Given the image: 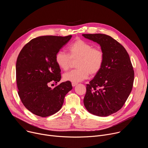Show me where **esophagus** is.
<instances>
[{
	"label": "esophagus",
	"mask_w": 148,
	"mask_h": 148,
	"mask_svg": "<svg viewBox=\"0 0 148 148\" xmlns=\"http://www.w3.org/2000/svg\"><path fill=\"white\" fill-rule=\"evenodd\" d=\"M76 85H77V82H72V86L73 87H75Z\"/></svg>",
	"instance_id": "obj_1"
}]
</instances>
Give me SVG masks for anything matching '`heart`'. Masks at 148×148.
Returning <instances> with one entry per match:
<instances>
[{"mask_svg": "<svg viewBox=\"0 0 148 148\" xmlns=\"http://www.w3.org/2000/svg\"><path fill=\"white\" fill-rule=\"evenodd\" d=\"M69 54L58 51L55 56V61L58 67L64 71L67 70L72 61L77 60V69L63 74V79L72 82H78L87 79L90 74H97L101 70L104 53L99 47H93L88 42L77 39L68 47Z\"/></svg>", "mask_w": 148, "mask_h": 148, "instance_id": "obj_1", "label": "heart"}]
</instances>
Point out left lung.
Instances as JSON below:
<instances>
[{"label":"left lung","instance_id":"1","mask_svg":"<svg viewBox=\"0 0 148 148\" xmlns=\"http://www.w3.org/2000/svg\"><path fill=\"white\" fill-rule=\"evenodd\" d=\"M97 42L104 53L101 70L87 84L84 104L95 115L107 116L119 111L133 87L134 71L128 53L118 42L104 34H83Z\"/></svg>","mask_w":148,"mask_h":148}]
</instances>
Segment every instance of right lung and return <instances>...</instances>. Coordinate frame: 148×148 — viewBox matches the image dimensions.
Returning a JSON list of instances; mask_svg holds the SVG:
<instances>
[{"mask_svg":"<svg viewBox=\"0 0 148 148\" xmlns=\"http://www.w3.org/2000/svg\"><path fill=\"white\" fill-rule=\"evenodd\" d=\"M72 36H40L31 40L20 51L16 61L18 94L25 107L33 114L50 116L62 107L66 95L72 90L70 81L54 88L51 83L61 79L55 56Z\"/></svg>","mask_w":148,"mask_h":148,"instance_id":"right-lung-1","label":"right lung"}]
</instances>
